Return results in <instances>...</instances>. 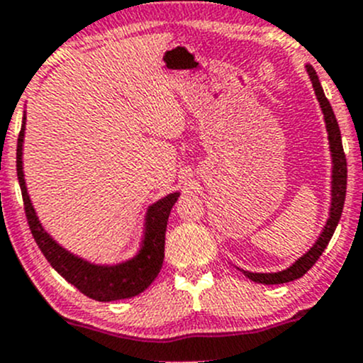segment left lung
<instances>
[{
  "instance_id": "8db88e82",
  "label": "left lung",
  "mask_w": 363,
  "mask_h": 363,
  "mask_svg": "<svg viewBox=\"0 0 363 363\" xmlns=\"http://www.w3.org/2000/svg\"><path fill=\"white\" fill-rule=\"evenodd\" d=\"M307 73L311 77V82H313L314 93H316L318 101L321 105V111H323L325 116V124H327L328 131V142H330V152H332V163H334V168H332V207H330V218H328L327 225H325L323 232H321L320 239L316 240L313 247L306 252L303 256H300L298 259L291 267H288L286 270H281V272L274 274H256V272H247V270H242L246 274V277H250L255 283L262 284H283L290 283V281L298 279L302 277L314 263L318 262V258L321 256V252L325 251V247L330 242L332 235H334L335 228H337V223L340 219V214H342L344 207V199H346V182H347V163L346 156H344L342 149V140H340V130L337 119H335L334 111L330 107V101L325 96L323 89H321V84L318 80L316 72L311 65H307Z\"/></svg>"
}]
</instances>
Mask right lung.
<instances>
[{
    "label": "right lung",
    "mask_w": 363,
    "mask_h": 363,
    "mask_svg": "<svg viewBox=\"0 0 363 363\" xmlns=\"http://www.w3.org/2000/svg\"><path fill=\"white\" fill-rule=\"evenodd\" d=\"M24 124L26 117L23 121L19 138H17V177H19L21 191H23L28 225L31 228V233L35 237L36 244H38L40 251L47 258V262L69 284H73L80 294L93 300H98V302L131 298V296L142 294L156 279L161 265H163L167 221L172 207L177 202L179 193H170V195L158 200V202L152 203L147 208L144 240H142V247L135 258L128 259L124 263H117V265H93V263L86 262V259L63 250L42 228L38 218H36V212L33 208L31 200H29L28 189H26L23 172Z\"/></svg>",
    "instance_id": "add662e5"
}]
</instances>
